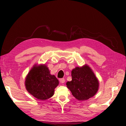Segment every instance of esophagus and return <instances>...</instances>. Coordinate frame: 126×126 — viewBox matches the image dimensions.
Here are the masks:
<instances>
[{
  "label": "esophagus",
  "mask_w": 126,
  "mask_h": 126,
  "mask_svg": "<svg viewBox=\"0 0 126 126\" xmlns=\"http://www.w3.org/2000/svg\"><path fill=\"white\" fill-rule=\"evenodd\" d=\"M59 81H60V82L61 83H63L64 82H65V80H64V78H62V79H60L59 80Z\"/></svg>",
  "instance_id": "1"
}]
</instances>
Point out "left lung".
I'll use <instances>...</instances> for the list:
<instances>
[{
  "instance_id": "1",
  "label": "left lung",
  "mask_w": 126,
  "mask_h": 126,
  "mask_svg": "<svg viewBox=\"0 0 126 126\" xmlns=\"http://www.w3.org/2000/svg\"><path fill=\"white\" fill-rule=\"evenodd\" d=\"M72 80L66 83L72 94L78 100H86L98 91L99 81L91 68L87 64L77 67L71 71Z\"/></svg>"
}]
</instances>
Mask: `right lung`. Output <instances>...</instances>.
I'll list each match as a JSON object with an SVG mask.
<instances>
[{"mask_svg":"<svg viewBox=\"0 0 126 126\" xmlns=\"http://www.w3.org/2000/svg\"><path fill=\"white\" fill-rule=\"evenodd\" d=\"M27 90L33 97L41 100L51 97L59 81L55 75H51L45 64L35 65L26 78Z\"/></svg>","mask_w":126,"mask_h":126,"instance_id":"right-lung-1","label":"right lung"}]
</instances>
